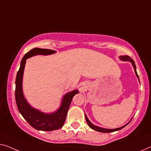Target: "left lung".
Listing matches in <instances>:
<instances>
[{
  "label": "left lung",
  "mask_w": 151,
  "mask_h": 151,
  "mask_svg": "<svg viewBox=\"0 0 151 151\" xmlns=\"http://www.w3.org/2000/svg\"><path fill=\"white\" fill-rule=\"evenodd\" d=\"M120 59L121 60H123V61H129L130 62H132V65H133V66H134V71H135V73H136V75L137 76H138V78H139V76L138 75V74H137V72H136V64H135V62H134V60H132V58H130L129 56H128V55L121 56ZM139 81H140V80H139ZM85 119H86V121H87V124H88V125L91 128V129L96 130V131H98V132H102V133H110V132H115V131H118V130H120V129H122V128L125 127V126L127 125L128 123H128L127 124H126L125 125L123 126V127H119V128H116V129H104V128H102V127H98V126H96V125H93L91 122H90L89 120L88 119V118L87 117V116L85 115Z\"/></svg>",
  "instance_id": "left-lung-1"
}]
</instances>
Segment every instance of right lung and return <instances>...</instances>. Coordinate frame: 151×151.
I'll list each match as a JSON object with an SVG mask.
<instances>
[{
    "mask_svg": "<svg viewBox=\"0 0 151 151\" xmlns=\"http://www.w3.org/2000/svg\"><path fill=\"white\" fill-rule=\"evenodd\" d=\"M55 53L54 50L47 49L34 48L26 53L22 58L19 70L15 79V96L17 109L23 117L32 127L41 131H53L61 128L66 121L67 112L72 99L75 94L78 93V90L69 92L64 96L62 105L57 111L51 114H45L40 112L30 106L24 98L22 92V77L26 60L28 58L36 55H50Z\"/></svg>",
    "mask_w": 151,
    "mask_h": 151,
    "instance_id": "1",
    "label": "right lung"
}]
</instances>
